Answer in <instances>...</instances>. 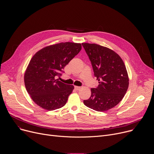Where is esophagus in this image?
Instances as JSON below:
<instances>
[{
	"label": "esophagus",
	"instance_id": "1",
	"mask_svg": "<svg viewBox=\"0 0 154 154\" xmlns=\"http://www.w3.org/2000/svg\"><path fill=\"white\" fill-rule=\"evenodd\" d=\"M74 88L75 90H79L80 89V86H74Z\"/></svg>",
	"mask_w": 154,
	"mask_h": 154
}]
</instances>
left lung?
<instances>
[{
  "mask_svg": "<svg viewBox=\"0 0 154 154\" xmlns=\"http://www.w3.org/2000/svg\"><path fill=\"white\" fill-rule=\"evenodd\" d=\"M82 45L99 83L91 89V97L83 103L94 110L107 111L118 105L127 92L129 82L125 66L119 55L111 49L96 44Z\"/></svg>",
  "mask_w": 154,
  "mask_h": 154,
  "instance_id": "left-lung-1",
  "label": "left lung"
}]
</instances>
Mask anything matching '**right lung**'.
Wrapping results in <instances>:
<instances>
[{
    "label": "right lung",
    "instance_id": "add662e5",
    "mask_svg": "<svg viewBox=\"0 0 154 154\" xmlns=\"http://www.w3.org/2000/svg\"><path fill=\"white\" fill-rule=\"evenodd\" d=\"M82 49L80 43L61 42L43 48L31 59L24 75L27 93L35 103L51 111L63 106L73 85L56 79L64 68Z\"/></svg>",
    "mask_w": 154,
    "mask_h": 154
}]
</instances>
